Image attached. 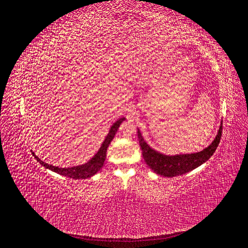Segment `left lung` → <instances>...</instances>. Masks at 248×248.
Listing matches in <instances>:
<instances>
[{"label": "left lung", "instance_id": "8db88e82", "mask_svg": "<svg viewBox=\"0 0 248 248\" xmlns=\"http://www.w3.org/2000/svg\"><path fill=\"white\" fill-rule=\"evenodd\" d=\"M221 132L222 122H220L219 129L217 131L215 139L208 147L202 149L200 152L175 155L163 154L150 147L144 138H142L139 128L138 138L142 157H144L145 162L148 164L149 168L155 171L156 174L171 178L186 174V172L191 171L192 170L202 166V163H205L213 155L217 146H218L221 138Z\"/></svg>", "mask_w": 248, "mask_h": 248}]
</instances>
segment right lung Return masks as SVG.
Returning a JSON list of instances; mask_svg holds the SVG:
<instances>
[{
    "label": "right lung",
    "mask_w": 248,
    "mask_h": 248,
    "mask_svg": "<svg viewBox=\"0 0 248 248\" xmlns=\"http://www.w3.org/2000/svg\"><path fill=\"white\" fill-rule=\"evenodd\" d=\"M124 120H125V118H120L110 126V129L108 133V136L106 137V139H104L103 142L101 144V147L99 148L98 151H97V153L88 162H86L84 164H80V166L70 167V168L55 167V166H51V164H48L46 162L42 161L38 156L35 155V153L33 151H31V152L36 158V160L38 161L41 166H43L44 168H46L52 171L57 172V174H59V175L72 178V179H78V180L91 178L92 176H94L96 174L97 171L100 170V169L103 167V163H104V161H106V157H107L108 147L109 146L112 139H114L120 124H121Z\"/></svg>",
    "instance_id": "add662e5"
}]
</instances>
